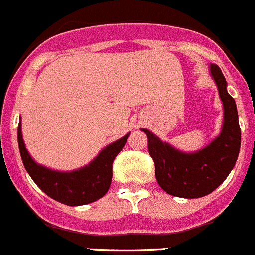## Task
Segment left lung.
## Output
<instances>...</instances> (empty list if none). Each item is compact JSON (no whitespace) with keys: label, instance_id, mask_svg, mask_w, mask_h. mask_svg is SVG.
<instances>
[{"label":"left lung","instance_id":"8db88e82","mask_svg":"<svg viewBox=\"0 0 255 255\" xmlns=\"http://www.w3.org/2000/svg\"><path fill=\"white\" fill-rule=\"evenodd\" d=\"M210 75L224 107L221 132L206 147L184 152L142 128L148 139V152L155 162L156 180L171 196L199 198L212 193L235 166L242 132L235 100L228 93V82L217 65H210Z\"/></svg>","mask_w":255,"mask_h":255}]
</instances>
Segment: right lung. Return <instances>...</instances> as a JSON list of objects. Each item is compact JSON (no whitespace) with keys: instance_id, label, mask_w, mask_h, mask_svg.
<instances>
[{"instance_id":"1","label":"right lung","mask_w":255,"mask_h":255,"mask_svg":"<svg viewBox=\"0 0 255 255\" xmlns=\"http://www.w3.org/2000/svg\"><path fill=\"white\" fill-rule=\"evenodd\" d=\"M130 133L108 144L93 161L72 171H59L40 165L30 156L22 139L21 121L17 128V142L22 164L34 183L54 201L67 206L88 205L102 198L112 183V164L125 147Z\"/></svg>"}]
</instances>
